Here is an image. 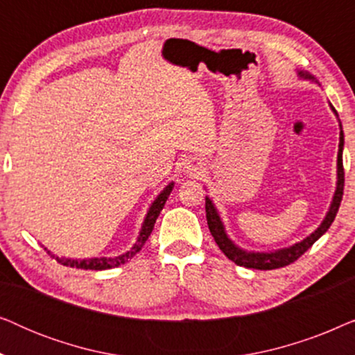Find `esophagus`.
<instances>
[{
  "label": "esophagus",
  "mask_w": 355,
  "mask_h": 355,
  "mask_svg": "<svg viewBox=\"0 0 355 355\" xmlns=\"http://www.w3.org/2000/svg\"><path fill=\"white\" fill-rule=\"evenodd\" d=\"M187 169H189V174H191V176H193V174H197L198 171H197V169L196 168H192V166H187Z\"/></svg>",
  "instance_id": "esophagus-1"
}]
</instances>
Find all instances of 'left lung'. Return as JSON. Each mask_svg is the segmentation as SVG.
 Here are the masks:
<instances>
[{
  "mask_svg": "<svg viewBox=\"0 0 355 355\" xmlns=\"http://www.w3.org/2000/svg\"><path fill=\"white\" fill-rule=\"evenodd\" d=\"M299 76L302 77H310L304 72H299ZM334 111V108H333ZM336 113V111H334ZM343 145H344V135L341 130V135H339V152H338V186L336 192H334L333 203L329 207V211L327 213V218H324L322 225L315 232H312L309 237H305L304 241L297 242V244L288 247V249H281L276 252H245L239 249V247L232 244L230 237L226 236L225 227H223V223L218 216L216 208L213 207L210 198H205V211H207V223L208 230H210L213 239L220 247L223 254H225L227 259L234 261L236 265L245 266V268H254V270H275V268H283L286 265L294 263L299 257H302L305 252H307L310 247H312L315 242H317L320 237H322L324 232L328 231V227L331 226V223L336 218V213L339 210V205H341L343 200V192H344V168H343Z\"/></svg>",
  "mask_w": 355,
  "mask_h": 355,
  "instance_id": "left-lung-1",
  "label": "left lung"
}]
</instances>
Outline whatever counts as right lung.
<instances>
[{
	"instance_id": "1",
	"label": "right lung",
	"mask_w": 355,
	"mask_h": 355,
	"mask_svg": "<svg viewBox=\"0 0 355 355\" xmlns=\"http://www.w3.org/2000/svg\"><path fill=\"white\" fill-rule=\"evenodd\" d=\"M171 191H173V182L169 184V186L164 189V191L157 197V200L152 203V207H150V210L147 213V218H145V221H144V226H142V231H140L139 239H137V242H135V245L132 247V249L128 252V254L114 257V259H106V257H101V259H89V260H69V259H60V257H55L50 250H46V252L58 261V263H61L64 266H71V268H82V270H110V268H116V266L123 265L129 259H132V257L137 254L140 249H142L144 244L148 239L150 232L153 231V226H155V223H157V218L159 215V211L163 210L164 203H166Z\"/></svg>"
}]
</instances>
